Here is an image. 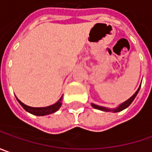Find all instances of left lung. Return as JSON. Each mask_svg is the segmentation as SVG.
Instances as JSON below:
<instances>
[{"label":"left lung","instance_id":"left-lung-1","mask_svg":"<svg viewBox=\"0 0 152 152\" xmlns=\"http://www.w3.org/2000/svg\"><path fill=\"white\" fill-rule=\"evenodd\" d=\"M140 88V87L139 88V89H138V90H137V91L135 92V94L132 96L130 99H129L127 101H125L124 103H122V104H120V105H119L117 108H115V109H107V108H105V107H102V106L96 105V104H92V106H93L94 108H95V109L100 110H103V111H113V112H119V111H121V110H122L126 109L127 107H129V105L131 104V103L133 102V101H134V99H135L137 94L139 93Z\"/></svg>","mask_w":152,"mask_h":152}]
</instances>
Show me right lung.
I'll return each instance as SVG.
<instances>
[{"label": "right lung", "instance_id": "right-lung-1", "mask_svg": "<svg viewBox=\"0 0 152 152\" xmlns=\"http://www.w3.org/2000/svg\"><path fill=\"white\" fill-rule=\"evenodd\" d=\"M61 99H62V98H61L58 102L55 103L54 104H53V105L47 106V107H39V108L28 106V105L23 104V103L21 102L20 100H18V103H19L20 104H21V106L23 107V109L25 110L26 111L31 113V114L36 115H46L52 114V113H54L55 111H57L61 107V104H62Z\"/></svg>", "mask_w": 152, "mask_h": 152}]
</instances>
